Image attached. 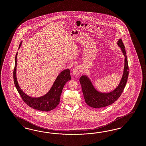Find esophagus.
Masks as SVG:
<instances>
[{
	"label": "esophagus",
	"instance_id": "34e87169",
	"mask_svg": "<svg viewBox=\"0 0 146 146\" xmlns=\"http://www.w3.org/2000/svg\"><path fill=\"white\" fill-rule=\"evenodd\" d=\"M81 72V68L79 66L75 67L73 70V74L74 75H79Z\"/></svg>",
	"mask_w": 146,
	"mask_h": 146
}]
</instances>
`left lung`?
Wrapping results in <instances>:
<instances>
[{
  "label": "left lung",
  "mask_w": 146,
  "mask_h": 146,
  "mask_svg": "<svg viewBox=\"0 0 146 146\" xmlns=\"http://www.w3.org/2000/svg\"><path fill=\"white\" fill-rule=\"evenodd\" d=\"M117 45L121 50L125 59L123 74L119 84L115 88L108 93L99 92L94 87L91 80L87 75H82L80 78L84 100L89 106L94 108H101L111 105L119 98L124 90L128 76L127 58L124 44L121 39L118 40Z\"/></svg>",
  "instance_id": "1"
}]
</instances>
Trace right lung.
Masks as SVG:
<instances>
[{"label": "right lung", "mask_w": 146, "mask_h": 146, "mask_svg": "<svg viewBox=\"0 0 146 146\" xmlns=\"http://www.w3.org/2000/svg\"><path fill=\"white\" fill-rule=\"evenodd\" d=\"M22 43L19 45V49ZM18 52L15 59V67L14 69L13 78L14 84L23 101L28 106L32 108L42 111H49L56 108L59 103L60 97L64 85L71 79L70 71L69 68L62 71L55 80L49 92L43 96L38 97L29 96L23 92L20 87L17 78V59Z\"/></svg>", "instance_id": "right-lung-1"}]
</instances>
